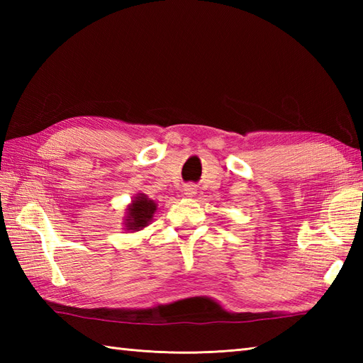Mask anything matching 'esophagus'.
I'll return each instance as SVG.
<instances>
[{
    "instance_id": "1",
    "label": "esophagus",
    "mask_w": 363,
    "mask_h": 363,
    "mask_svg": "<svg viewBox=\"0 0 363 363\" xmlns=\"http://www.w3.org/2000/svg\"><path fill=\"white\" fill-rule=\"evenodd\" d=\"M184 194H186L187 196H194L196 194V190L194 186H187L186 189H184Z\"/></svg>"
}]
</instances>
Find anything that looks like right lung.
I'll list each match as a JSON object with an SVG mask.
<instances>
[{
  "mask_svg": "<svg viewBox=\"0 0 363 363\" xmlns=\"http://www.w3.org/2000/svg\"><path fill=\"white\" fill-rule=\"evenodd\" d=\"M157 206L156 203L150 199L143 194H138L133 204L128 206V212H126V220H125V226L128 230H140L145 226L150 225V221L152 220V215L156 212Z\"/></svg>",
  "mask_w": 363,
  "mask_h": 363,
  "instance_id": "add662e5",
  "label": "right lung"
}]
</instances>
